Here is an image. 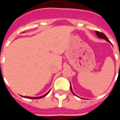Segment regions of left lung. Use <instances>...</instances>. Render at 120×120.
I'll return each instance as SVG.
<instances>
[{
	"mask_svg": "<svg viewBox=\"0 0 120 120\" xmlns=\"http://www.w3.org/2000/svg\"><path fill=\"white\" fill-rule=\"evenodd\" d=\"M96 34H97V36H98L99 38H103V39H105L106 40L107 42H110V41L109 40V39L107 38V37H106L105 34H104V33H101V32H99V31H96ZM70 89H71V92H72V93H73L74 95H75V94H74V93H73V90H72V88H71V86H70Z\"/></svg>",
	"mask_w": 120,
	"mask_h": 120,
	"instance_id": "8db88e82",
	"label": "left lung"
}]
</instances>
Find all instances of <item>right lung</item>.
I'll use <instances>...</instances> for the list:
<instances>
[{
	"label": "right lung",
	"mask_w": 120,
	"mask_h": 120,
	"mask_svg": "<svg viewBox=\"0 0 120 120\" xmlns=\"http://www.w3.org/2000/svg\"><path fill=\"white\" fill-rule=\"evenodd\" d=\"M49 93V91L48 92V93H47L45 94H44V95L43 96H39V97H30V96H26V97H24V98H30V99H40V98H44V96H45L47 95L48 93Z\"/></svg>",
	"instance_id": "right-lung-1"
}]
</instances>
